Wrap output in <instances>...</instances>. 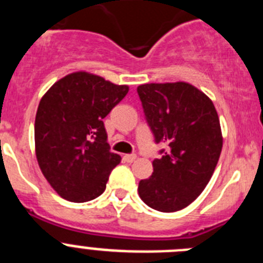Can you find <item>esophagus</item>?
<instances>
[{
  "instance_id": "obj_1",
  "label": "esophagus",
  "mask_w": 263,
  "mask_h": 263,
  "mask_svg": "<svg viewBox=\"0 0 263 263\" xmlns=\"http://www.w3.org/2000/svg\"><path fill=\"white\" fill-rule=\"evenodd\" d=\"M137 158L136 154H126L124 155V160L125 162H127V163H132V162H134Z\"/></svg>"
}]
</instances>
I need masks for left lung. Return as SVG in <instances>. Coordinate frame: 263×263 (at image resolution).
<instances>
[{"mask_svg": "<svg viewBox=\"0 0 263 263\" xmlns=\"http://www.w3.org/2000/svg\"><path fill=\"white\" fill-rule=\"evenodd\" d=\"M137 92L155 142L168 146L153 162V175L139 182V197L159 212L180 211L204 191L217 166V111L210 97L184 81L142 84Z\"/></svg>", "mask_w": 263, "mask_h": 263, "instance_id": "left-lung-1", "label": "left lung"}]
</instances>
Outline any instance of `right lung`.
<instances>
[{
	"mask_svg": "<svg viewBox=\"0 0 263 263\" xmlns=\"http://www.w3.org/2000/svg\"><path fill=\"white\" fill-rule=\"evenodd\" d=\"M129 92L84 71L58 80L42 97L35 116V154L51 187L73 203L105 191L121 162L106 142L103 120Z\"/></svg>",
	"mask_w": 263,
	"mask_h": 263,
	"instance_id": "right-lung-1",
	"label": "right lung"
}]
</instances>
